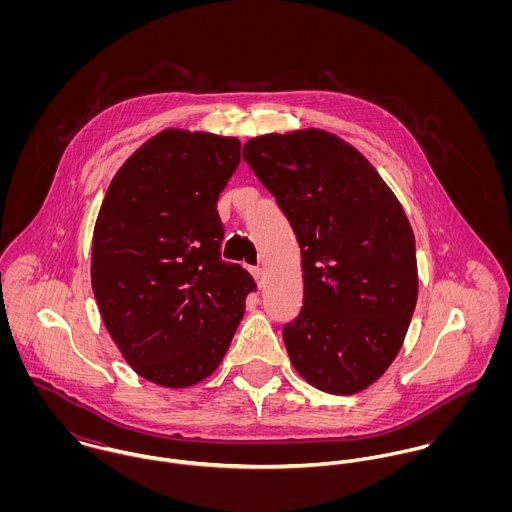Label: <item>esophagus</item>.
Segmentation results:
<instances>
[{
  "label": "esophagus",
  "instance_id": "1",
  "mask_svg": "<svg viewBox=\"0 0 512 512\" xmlns=\"http://www.w3.org/2000/svg\"><path fill=\"white\" fill-rule=\"evenodd\" d=\"M252 276H254V280H256V284L262 288L264 286V272H262V268H252Z\"/></svg>",
  "mask_w": 512,
  "mask_h": 512
}]
</instances>
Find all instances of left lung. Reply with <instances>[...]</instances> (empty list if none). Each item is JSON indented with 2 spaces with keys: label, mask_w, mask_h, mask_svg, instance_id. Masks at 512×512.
Here are the masks:
<instances>
[{
  "label": "left lung",
  "mask_w": 512,
  "mask_h": 512,
  "mask_svg": "<svg viewBox=\"0 0 512 512\" xmlns=\"http://www.w3.org/2000/svg\"><path fill=\"white\" fill-rule=\"evenodd\" d=\"M301 248L303 307L284 325L295 370L329 394H355L396 359L418 299L416 240L365 155L305 130L244 144Z\"/></svg>",
  "instance_id": "obj_1"
}]
</instances>
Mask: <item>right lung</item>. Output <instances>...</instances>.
Listing matches in <instances>:
<instances>
[{
    "label": "right lung",
    "instance_id": "add662e5",
    "mask_svg": "<svg viewBox=\"0 0 512 512\" xmlns=\"http://www.w3.org/2000/svg\"><path fill=\"white\" fill-rule=\"evenodd\" d=\"M240 142L165 130L116 173L92 238V290L128 365L185 388L220 365L254 278L220 258L217 201Z\"/></svg>",
    "mask_w": 512,
    "mask_h": 512
}]
</instances>
